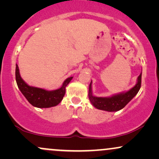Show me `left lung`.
Wrapping results in <instances>:
<instances>
[{"label":"left lung","instance_id":"left-lung-1","mask_svg":"<svg viewBox=\"0 0 159 159\" xmlns=\"http://www.w3.org/2000/svg\"><path fill=\"white\" fill-rule=\"evenodd\" d=\"M141 75L142 73H140L138 76V82L131 90L125 93L114 95L111 97H96L93 96L90 83L88 94L90 101L95 107L99 110L110 111V112L121 110L136 96L139 91L141 87Z\"/></svg>","mask_w":159,"mask_h":159}]
</instances>
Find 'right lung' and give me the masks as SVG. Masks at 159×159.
I'll use <instances>...</instances> for the list:
<instances>
[{"instance_id":"right-lung-1","label":"right lung","mask_w":159,"mask_h":159,"mask_svg":"<svg viewBox=\"0 0 159 159\" xmlns=\"http://www.w3.org/2000/svg\"><path fill=\"white\" fill-rule=\"evenodd\" d=\"M72 78V77L67 78L63 82L61 88L55 90L49 91L38 87H30L27 85L21 78L19 66L16 64V80L18 87L27 101L33 106L36 107L43 108V107H51L57 105L63 99L66 93V87L71 81Z\"/></svg>"}]
</instances>
